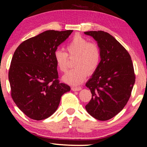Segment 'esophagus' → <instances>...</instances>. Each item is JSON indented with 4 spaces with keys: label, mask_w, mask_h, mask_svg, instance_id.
I'll use <instances>...</instances> for the list:
<instances>
[{
    "label": "esophagus",
    "mask_w": 147,
    "mask_h": 147,
    "mask_svg": "<svg viewBox=\"0 0 147 147\" xmlns=\"http://www.w3.org/2000/svg\"><path fill=\"white\" fill-rule=\"evenodd\" d=\"M71 90L73 91H80V90H82L81 87H72Z\"/></svg>",
    "instance_id": "esophagus-1"
}]
</instances>
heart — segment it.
I'll list each match as a JSON object with an SVG mask.
<instances>
[{"mask_svg":"<svg viewBox=\"0 0 147 147\" xmlns=\"http://www.w3.org/2000/svg\"><path fill=\"white\" fill-rule=\"evenodd\" d=\"M70 57H76L74 66L62 78V80L70 85L82 83L88 74H92L97 69L101 61V49L94 42H89L81 35H75L66 46ZM54 60L58 69L65 72L67 69L68 55L61 49H56L53 54Z\"/></svg>","mask_w":147,"mask_h":147,"instance_id":"b5f03b06","label":"heart"}]
</instances>
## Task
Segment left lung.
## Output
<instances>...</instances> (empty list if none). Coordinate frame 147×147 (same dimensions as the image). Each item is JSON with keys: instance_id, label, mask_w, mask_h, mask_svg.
Segmentation results:
<instances>
[{"instance_id": "left-lung-1", "label": "left lung", "mask_w": 147, "mask_h": 147, "mask_svg": "<svg viewBox=\"0 0 147 147\" xmlns=\"http://www.w3.org/2000/svg\"><path fill=\"white\" fill-rule=\"evenodd\" d=\"M97 41L101 49V61L86 84L92 99L86 106L96 119H111L123 109L129 100L135 82L130 55L109 33L102 31L84 32Z\"/></svg>"}]
</instances>
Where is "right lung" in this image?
I'll return each instance as SVG.
<instances>
[{
	"mask_svg": "<svg viewBox=\"0 0 147 147\" xmlns=\"http://www.w3.org/2000/svg\"><path fill=\"white\" fill-rule=\"evenodd\" d=\"M72 30H49L23 41L15 50L9 71L11 96L28 117L41 120L51 116L61 96L70 91L59 83L53 54Z\"/></svg>",
	"mask_w": 147,
	"mask_h": 147,
	"instance_id": "right-lung-1",
	"label": "right lung"
}]
</instances>
